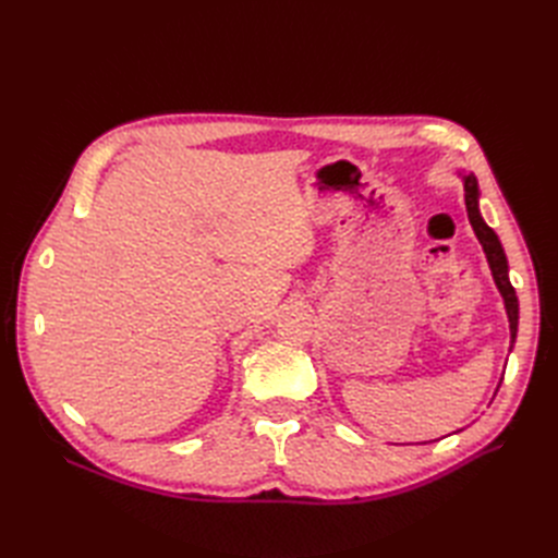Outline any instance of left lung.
<instances>
[{
	"label": "left lung",
	"mask_w": 558,
	"mask_h": 558,
	"mask_svg": "<svg viewBox=\"0 0 558 558\" xmlns=\"http://www.w3.org/2000/svg\"><path fill=\"white\" fill-rule=\"evenodd\" d=\"M463 181H465L463 189H465V209H468L470 226H472V230H475L480 244L484 246L488 267H492L496 286H498V291H500V295L505 300V310H508L510 332H512V342H514L517 326H519V300H517V293H514V286L510 283V277H508V258H505V251L500 246L498 234L484 223V218L480 214V207H477V197H480L477 179L472 177V174H468V177H463Z\"/></svg>",
	"instance_id": "1"
}]
</instances>
